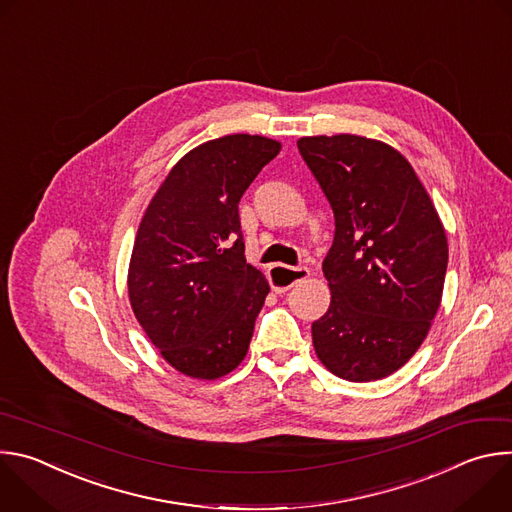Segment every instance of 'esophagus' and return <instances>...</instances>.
Returning <instances> with one entry per match:
<instances>
[{
	"instance_id": "obj_1",
	"label": "esophagus",
	"mask_w": 512,
	"mask_h": 512,
	"mask_svg": "<svg viewBox=\"0 0 512 512\" xmlns=\"http://www.w3.org/2000/svg\"><path fill=\"white\" fill-rule=\"evenodd\" d=\"M310 275V269L308 267H287V265H273L269 267L267 271V277H269V283H271V289L275 291V294H285V291L289 287H294L298 281L306 279Z\"/></svg>"
}]
</instances>
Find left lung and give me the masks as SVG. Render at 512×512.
<instances>
[{"mask_svg": "<svg viewBox=\"0 0 512 512\" xmlns=\"http://www.w3.org/2000/svg\"><path fill=\"white\" fill-rule=\"evenodd\" d=\"M298 150L334 212L322 263L330 308L312 324L324 367L383 379L415 354L442 302L448 239L411 164L360 135L302 137Z\"/></svg>", "mask_w": 512, "mask_h": 512, "instance_id": "obj_1", "label": "left lung"}]
</instances>
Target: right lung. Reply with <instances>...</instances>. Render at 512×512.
<instances>
[{
	"instance_id": "add662e5",
	"label": "right lung",
	"mask_w": 512,
	"mask_h": 512,
	"mask_svg": "<svg viewBox=\"0 0 512 512\" xmlns=\"http://www.w3.org/2000/svg\"><path fill=\"white\" fill-rule=\"evenodd\" d=\"M281 143L235 133L188 152L145 210L129 263L133 314L176 371L239 367L269 285L245 259L239 200Z\"/></svg>"
}]
</instances>
